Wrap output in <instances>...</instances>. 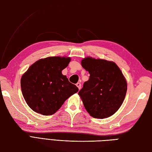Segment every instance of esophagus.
<instances>
[{
    "label": "esophagus",
    "mask_w": 152,
    "mask_h": 152,
    "mask_svg": "<svg viewBox=\"0 0 152 152\" xmlns=\"http://www.w3.org/2000/svg\"><path fill=\"white\" fill-rule=\"evenodd\" d=\"M76 86L78 87V88L79 89H80V88H81V86H82V84L81 83H80V82H78L76 83Z\"/></svg>",
    "instance_id": "34e87169"
}]
</instances>
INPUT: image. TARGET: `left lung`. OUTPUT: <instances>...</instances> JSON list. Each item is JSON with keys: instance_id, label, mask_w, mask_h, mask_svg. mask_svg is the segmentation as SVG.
Wrapping results in <instances>:
<instances>
[{"instance_id": "8db88e82", "label": "left lung", "mask_w": 152, "mask_h": 152, "mask_svg": "<svg viewBox=\"0 0 152 152\" xmlns=\"http://www.w3.org/2000/svg\"><path fill=\"white\" fill-rule=\"evenodd\" d=\"M82 65L90 74L78 93L86 110L95 118L112 115L120 108L127 92L121 70L114 62L91 57L83 59Z\"/></svg>"}]
</instances>
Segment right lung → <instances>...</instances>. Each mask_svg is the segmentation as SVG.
Listing matches in <instances>:
<instances>
[{"label": "right lung", "mask_w": 152, "mask_h": 152, "mask_svg": "<svg viewBox=\"0 0 152 152\" xmlns=\"http://www.w3.org/2000/svg\"><path fill=\"white\" fill-rule=\"evenodd\" d=\"M69 57H50L31 65L21 79L23 96L28 106L38 114H55L64 102L78 91L76 85L62 74Z\"/></svg>", "instance_id": "add662e5"}]
</instances>
